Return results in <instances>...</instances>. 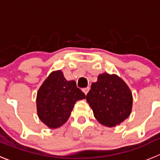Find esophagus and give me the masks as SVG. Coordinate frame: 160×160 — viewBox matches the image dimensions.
Returning a JSON list of instances; mask_svg holds the SVG:
<instances>
[{
  "mask_svg": "<svg viewBox=\"0 0 160 160\" xmlns=\"http://www.w3.org/2000/svg\"><path fill=\"white\" fill-rule=\"evenodd\" d=\"M89 89H90V88L87 87V88H83L82 90H83V92H84L85 95H87L88 92V91H89Z\"/></svg>",
  "mask_w": 160,
  "mask_h": 160,
  "instance_id": "34e87169",
  "label": "esophagus"
}]
</instances>
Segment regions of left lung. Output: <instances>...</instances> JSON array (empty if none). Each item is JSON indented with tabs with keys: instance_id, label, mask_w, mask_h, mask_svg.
Segmentation results:
<instances>
[{
	"instance_id": "1",
	"label": "left lung",
	"mask_w": 160,
	"mask_h": 160,
	"mask_svg": "<svg viewBox=\"0 0 160 160\" xmlns=\"http://www.w3.org/2000/svg\"><path fill=\"white\" fill-rule=\"evenodd\" d=\"M95 118L108 127L118 125L131 113L132 96L129 87L116 75L102 73L92 83L86 96Z\"/></svg>"
}]
</instances>
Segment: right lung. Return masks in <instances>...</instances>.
I'll return each instance as SVG.
<instances>
[{
  "label": "right lung",
  "instance_id": "right-lung-1",
  "mask_svg": "<svg viewBox=\"0 0 160 160\" xmlns=\"http://www.w3.org/2000/svg\"><path fill=\"white\" fill-rule=\"evenodd\" d=\"M85 98L74 80L67 81L60 70L53 72L37 93L38 118L51 129L60 127L67 122L76 102Z\"/></svg>",
  "mask_w": 160,
  "mask_h": 160
}]
</instances>
